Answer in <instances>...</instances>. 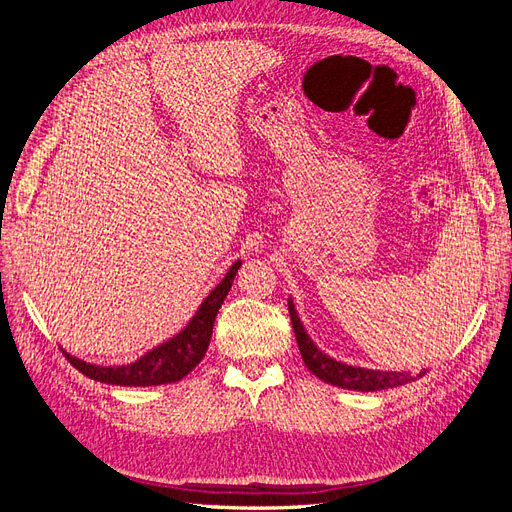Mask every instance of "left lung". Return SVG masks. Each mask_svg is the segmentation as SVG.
Segmentation results:
<instances>
[{"label": "left lung", "mask_w": 512, "mask_h": 512, "mask_svg": "<svg viewBox=\"0 0 512 512\" xmlns=\"http://www.w3.org/2000/svg\"><path fill=\"white\" fill-rule=\"evenodd\" d=\"M288 312H290V320H292L294 337H297V344H299V350L303 356V363L322 382L339 386V389L369 393V391L393 389V386L408 384V382H414L423 376V371L421 374L412 376L410 371H380V369H365V367H354V365H348L342 361H335L312 342V337H309L307 331L303 329V322L290 299H288Z\"/></svg>", "instance_id": "left-lung-1"}]
</instances>
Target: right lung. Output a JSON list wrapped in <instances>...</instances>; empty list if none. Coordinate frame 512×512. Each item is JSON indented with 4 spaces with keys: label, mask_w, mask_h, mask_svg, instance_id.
I'll list each match as a JSON object with an SVG mask.
<instances>
[{
    "label": "right lung",
    "mask_w": 512,
    "mask_h": 512,
    "mask_svg": "<svg viewBox=\"0 0 512 512\" xmlns=\"http://www.w3.org/2000/svg\"><path fill=\"white\" fill-rule=\"evenodd\" d=\"M241 267V260H237L226 273L224 280L215 286L209 297L200 303L198 312L192 316V320L185 324V329L170 337L168 342L156 346L143 354L141 359L130 363V365H117V367H104L94 365L76 359L70 352L61 350L66 354L72 367H76L91 380L106 382V384H117V386H158V384H170L177 382L183 376H188L190 371L203 361V356L209 348L211 333H213V322L218 316L220 307L226 299V294L235 282V275Z\"/></svg>",
    "instance_id": "add662e5"
}]
</instances>
